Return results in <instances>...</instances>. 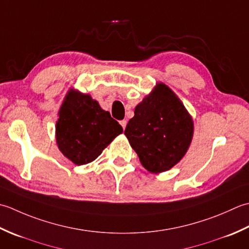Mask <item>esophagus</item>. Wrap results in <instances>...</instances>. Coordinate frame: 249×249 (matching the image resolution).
Segmentation results:
<instances>
[{
  "instance_id": "obj_1",
  "label": "esophagus",
  "mask_w": 249,
  "mask_h": 249,
  "mask_svg": "<svg viewBox=\"0 0 249 249\" xmlns=\"http://www.w3.org/2000/svg\"><path fill=\"white\" fill-rule=\"evenodd\" d=\"M120 124H121V126H123V129L124 130L125 129V125H126V120H121L120 121Z\"/></svg>"
}]
</instances>
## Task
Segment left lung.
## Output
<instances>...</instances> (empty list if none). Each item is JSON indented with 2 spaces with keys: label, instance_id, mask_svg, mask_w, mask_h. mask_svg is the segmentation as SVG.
Returning a JSON list of instances; mask_svg holds the SVG:
<instances>
[{
  "label": "left lung",
  "instance_id": "obj_1",
  "mask_svg": "<svg viewBox=\"0 0 249 249\" xmlns=\"http://www.w3.org/2000/svg\"><path fill=\"white\" fill-rule=\"evenodd\" d=\"M124 134L145 169L159 173L185 156L194 135V123L173 91L158 84L135 107Z\"/></svg>",
  "mask_w": 249,
  "mask_h": 249
}]
</instances>
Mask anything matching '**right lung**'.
Returning a JSON list of instances; mask_svg holds the SVG:
<instances>
[{"instance_id": "obj_1", "label": "right lung", "mask_w": 249, "mask_h": 249, "mask_svg": "<svg viewBox=\"0 0 249 249\" xmlns=\"http://www.w3.org/2000/svg\"><path fill=\"white\" fill-rule=\"evenodd\" d=\"M123 126L88 94L70 91L59 111L55 139L61 150L75 164H87L102 153Z\"/></svg>"}]
</instances>
